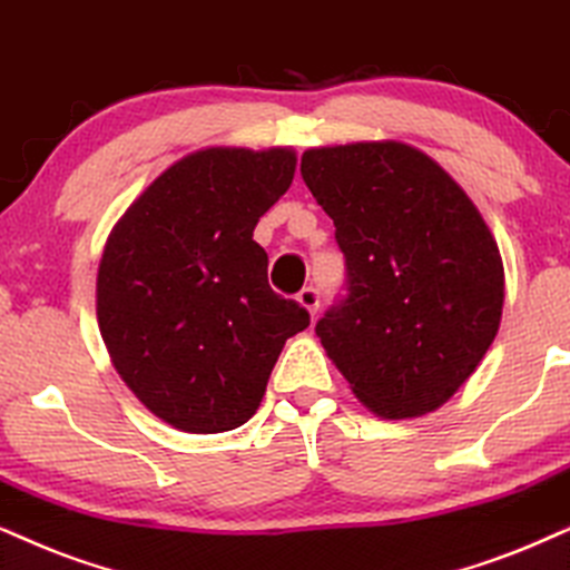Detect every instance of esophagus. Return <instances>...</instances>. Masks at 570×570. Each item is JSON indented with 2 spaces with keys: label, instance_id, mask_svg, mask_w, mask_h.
Returning <instances> with one entry per match:
<instances>
[{
  "label": "esophagus",
  "instance_id": "esophagus-1",
  "mask_svg": "<svg viewBox=\"0 0 570 570\" xmlns=\"http://www.w3.org/2000/svg\"><path fill=\"white\" fill-rule=\"evenodd\" d=\"M297 302L307 309L309 315H315V313H318V307H321V294H318V289H313V286H307V289H302L297 294Z\"/></svg>",
  "mask_w": 570,
  "mask_h": 570
}]
</instances>
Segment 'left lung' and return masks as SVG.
Wrapping results in <instances>:
<instances>
[{
  "instance_id": "obj_1",
  "label": "left lung",
  "mask_w": 570,
  "mask_h": 570,
  "mask_svg": "<svg viewBox=\"0 0 570 570\" xmlns=\"http://www.w3.org/2000/svg\"><path fill=\"white\" fill-rule=\"evenodd\" d=\"M299 170L347 261V299L315 326L323 350L373 415L434 413L500 328L492 232L455 178L405 141L313 147Z\"/></svg>"
}]
</instances>
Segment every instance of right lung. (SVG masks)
<instances>
[{"instance_id":"add662e5","label":"right lung","mask_w":570,"mask_h":570,"mask_svg":"<svg viewBox=\"0 0 570 570\" xmlns=\"http://www.w3.org/2000/svg\"><path fill=\"white\" fill-rule=\"evenodd\" d=\"M292 147H205L120 215L97 273V321L126 386L186 434L239 429L286 338L309 326L268 286L257 220L292 186Z\"/></svg>"}]
</instances>
